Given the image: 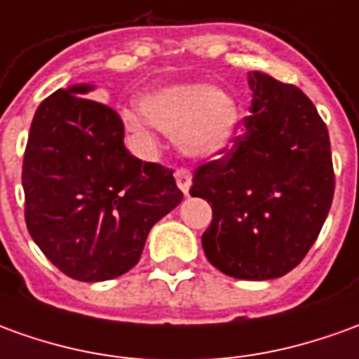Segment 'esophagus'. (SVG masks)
Masks as SVG:
<instances>
[{
    "mask_svg": "<svg viewBox=\"0 0 359 359\" xmlns=\"http://www.w3.org/2000/svg\"><path fill=\"white\" fill-rule=\"evenodd\" d=\"M175 184H177L180 189H182V194L184 195L189 194V187H191V172H189V170H185V168L175 170Z\"/></svg>",
    "mask_w": 359,
    "mask_h": 359,
    "instance_id": "1",
    "label": "esophagus"
}]
</instances>
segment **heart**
<instances>
[{
  "label": "heart",
  "mask_w": 359,
  "mask_h": 359,
  "mask_svg": "<svg viewBox=\"0 0 359 359\" xmlns=\"http://www.w3.org/2000/svg\"><path fill=\"white\" fill-rule=\"evenodd\" d=\"M147 123L174 137L185 154L209 158L229 150L241 125V109L226 91L209 83H172L150 91L138 101ZM125 113V125L135 135H147V125Z\"/></svg>",
  "instance_id": "b5f03b06"
}]
</instances>
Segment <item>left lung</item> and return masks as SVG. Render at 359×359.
Segmentation results:
<instances>
[{
    "label": "left lung",
    "instance_id": "1",
    "mask_svg": "<svg viewBox=\"0 0 359 359\" xmlns=\"http://www.w3.org/2000/svg\"><path fill=\"white\" fill-rule=\"evenodd\" d=\"M252 115L221 160L195 170L189 194L212 209L207 259L236 279L285 276L307 256L334 195L330 138L303 91L248 72Z\"/></svg>",
    "mask_w": 359,
    "mask_h": 359
}]
</instances>
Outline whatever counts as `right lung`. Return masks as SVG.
<instances>
[{
	"instance_id": "1",
	"label": "right lung",
	"mask_w": 359,
	"mask_h": 359,
	"mask_svg": "<svg viewBox=\"0 0 359 359\" xmlns=\"http://www.w3.org/2000/svg\"><path fill=\"white\" fill-rule=\"evenodd\" d=\"M90 83L58 90L34 113L23 158L25 221L62 273L105 281L140 259L150 229L182 203L174 172L125 148L117 113L88 100Z\"/></svg>"
}]
</instances>
